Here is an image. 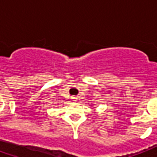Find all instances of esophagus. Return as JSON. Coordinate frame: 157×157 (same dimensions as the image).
Listing matches in <instances>:
<instances>
[{
    "label": "esophagus",
    "mask_w": 157,
    "mask_h": 157,
    "mask_svg": "<svg viewBox=\"0 0 157 157\" xmlns=\"http://www.w3.org/2000/svg\"><path fill=\"white\" fill-rule=\"evenodd\" d=\"M72 99H73V101H77V97L76 96H75V97H72Z\"/></svg>",
    "instance_id": "34e87169"
}]
</instances>
